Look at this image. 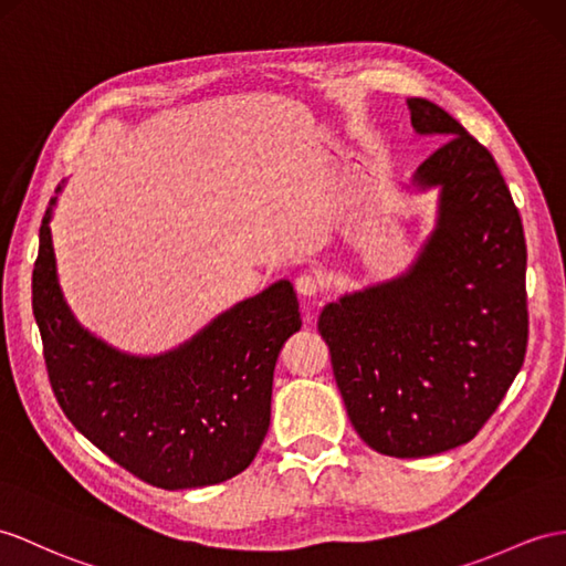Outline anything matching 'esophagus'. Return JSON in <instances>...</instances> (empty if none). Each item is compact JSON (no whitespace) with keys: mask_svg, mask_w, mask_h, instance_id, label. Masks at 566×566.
Segmentation results:
<instances>
[{"mask_svg":"<svg viewBox=\"0 0 566 566\" xmlns=\"http://www.w3.org/2000/svg\"><path fill=\"white\" fill-rule=\"evenodd\" d=\"M295 291L300 297H314V295H319L322 283L312 273H300L295 279Z\"/></svg>","mask_w":566,"mask_h":566,"instance_id":"34e87169","label":"esophagus"}]
</instances>
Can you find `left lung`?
Here are the masks:
<instances>
[{
    "label": "left lung",
    "mask_w": 566,
    "mask_h": 566,
    "mask_svg": "<svg viewBox=\"0 0 566 566\" xmlns=\"http://www.w3.org/2000/svg\"><path fill=\"white\" fill-rule=\"evenodd\" d=\"M408 109L416 134L444 139L406 185L437 189L434 228L403 273L328 302L316 322L355 432L396 459L471 442L528 340L526 240L497 163L447 109Z\"/></svg>",
    "instance_id": "obj_1"
}]
</instances>
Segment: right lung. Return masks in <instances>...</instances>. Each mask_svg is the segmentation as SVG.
Segmentation results:
<instances>
[{
  "instance_id": "obj_1",
  "label": "right lung",
  "mask_w": 566,
  "mask_h": 566,
  "mask_svg": "<svg viewBox=\"0 0 566 566\" xmlns=\"http://www.w3.org/2000/svg\"><path fill=\"white\" fill-rule=\"evenodd\" d=\"M57 195L40 226L33 314L64 416L156 488L189 490L235 478L269 432L275 360L302 326L293 283L275 281L238 302L172 350L124 353L91 334L62 293L50 230Z\"/></svg>"
}]
</instances>
